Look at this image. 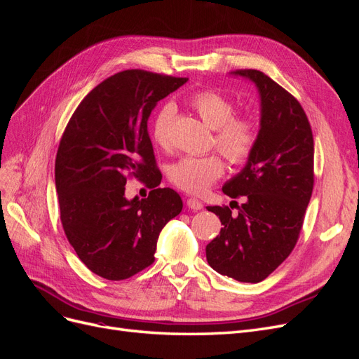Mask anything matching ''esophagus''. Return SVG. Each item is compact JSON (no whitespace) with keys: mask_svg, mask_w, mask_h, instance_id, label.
<instances>
[{"mask_svg":"<svg viewBox=\"0 0 359 359\" xmlns=\"http://www.w3.org/2000/svg\"><path fill=\"white\" fill-rule=\"evenodd\" d=\"M186 203H187L189 208H190V210H193V211H199V210H202V208H203L202 202H201V201H198V199H194V198H189Z\"/></svg>","mask_w":359,"mask_h":359,"instance_id":"esophagus-1","label":"esophagus"}]
</instances>
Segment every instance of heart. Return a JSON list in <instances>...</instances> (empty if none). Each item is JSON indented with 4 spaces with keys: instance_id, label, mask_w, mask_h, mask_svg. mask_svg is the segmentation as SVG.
<instances>
[{
    "instance_id": "b5f03b06",
    "label": "heart",
    "mask_w": 359,
    "mask_h": 359,
    "mask_svg": "<svg viewBox=\"0 0 359 359\" xmlns=\"http://www.w3.org/2000/svg\"><path fill=\"white\" fill-rule=\"evenodd\" d=\"M190 104L206 126L214 130V145L233 165H241L253 156L259 142V123L252 115L235 114L233 102L215 90H202L190 97ZM177 107L165 103L151 123V136L160 147L170 144V126ZM224 173L220 156H187L173 163L169 180L178 189L201 194Z\"/></svg>"
}]
</instances>
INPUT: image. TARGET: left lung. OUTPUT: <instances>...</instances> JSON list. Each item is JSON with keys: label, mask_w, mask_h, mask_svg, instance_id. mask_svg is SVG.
<instances>
[{"label": "left lung", "mask_w": 359, "mask_h": 359, "mask_svg": "<svg viewBox=\"0 0 359 359\" xmlns=\"http://www.w3.org/2000/svg\"><path fill=\"white\" fill-rule=\"evenodd\" d=\"M260 94L259 142L245 168L223 187L244 203L208 206L223 224L206 245V260L219 274L259 283L295 248L314 184V140L299 102L262 72L235 70Z\"/></svg>", "instance_id": "obj_1"}]
</instances>
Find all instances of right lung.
Segmentation results:
<instances>
[{"mask_svg": "<svg viewBox=\"0 0 359 359\" xmlns=\"http://www.w3.org/2000/svg\"><path fill=\"white\" fill-rule=\"evenodd\" d=\"M189 78L147 70L115 73L76 107L61 136L55 186L64 233L90 271L126 280L154 262L158 235L182 210L180 194L158 189L148 118L157 102ZM128 177L151 189L128 201Z\"/></svg>", "mask_w": 359, "mask_h": 359, "instance_id": "obj_1", "label": "right lung"}]
</instances>
